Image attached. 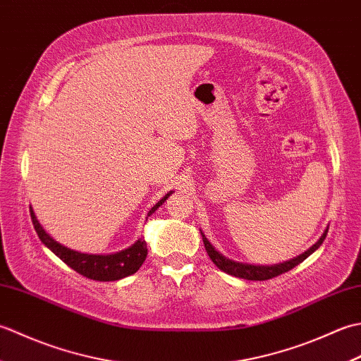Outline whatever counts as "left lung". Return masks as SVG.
I'll use <instances>...</instances> for the list:
<instances>
[{"instance_id": "left-lung-1", "label": "left lung", "mask_w": 361, "mask_h": 361, "mask_svg": "<svg viewBox=\"0 0 361 361\" xmlns=\"http://www.w3.org/2000/svg\"><path fill=\"white\" fill-rule=\"evenodd\" d=\"M329 228H326V231L323 233V235L319 237V240L310 247L307 251L302 252V255H299L295 259H290L287 262L283 264H276V265H248V264H240V262H234V260L225 257L224 255H220V252L212 247L211 242L206 239V235L202 233L203 237V243H204V248L208 251V255L211 257V260L214 264H216L221 271H225L231 276H235V278H242V279H248V281H267V279H271L276 278V276H279L282 273H286L291 268H295L296 265H299L302 262L304 259H307L313 251H317L319 248V245L324 242L326 235H327Z\"/></svg>"}]
</instances>
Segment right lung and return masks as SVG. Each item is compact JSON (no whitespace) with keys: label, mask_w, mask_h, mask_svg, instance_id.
Returning <instances> with one entry per match:
<instances>
[{"label":"right lung","mask_w":361,"mask_h":361,"mask_svg":"<svg viewBox=\"0 0 361 361\" xmlns=\"http://www.w3.org/2000/svg\"><path fill=\"white\" fill-rule=\"evenodd\" d=\"M171 194L172 190L161 198V200L149 211L147 217L152 216V214L167 200ZM29 211L30 219H32V225L38 237H40V240L54 252V255L62 259L68 267H71L74 271L85 276L88 279L106 282L127 278V276L140 270V267L142 265L145 257H147V245H145V240L142 239H137L132 247H128L127 250H122L119 252H114V255H85V252L70 250L63 247L62 243L54 240L52 237L44 231L40 221L37 220L34 209L30 208Z\"/></svg>","instance_id":"add662e5"}]
</instances>
